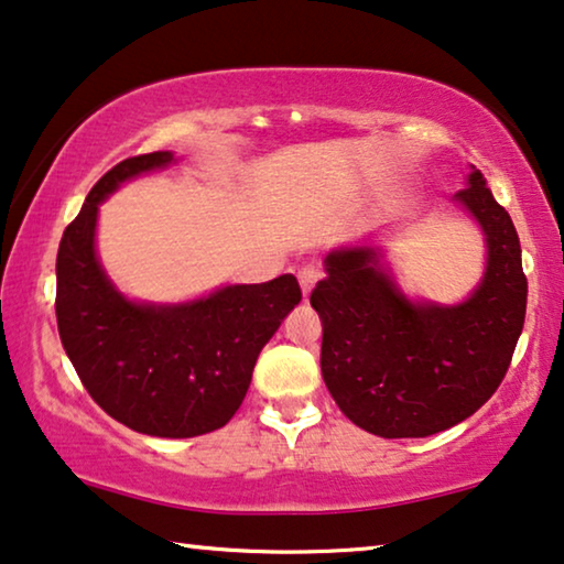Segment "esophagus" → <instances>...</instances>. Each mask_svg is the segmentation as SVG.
Returning a JSON list of instances; mask_svg holds the SVG:
<instances>
[{
	"label": "esophagus",
	"mask_w": 564,
	"mask_h": 564,
	"mask_svg": "<svg viewBox=\"0 0 564 564\" xmlns=\"http://www.w3.org/2000/svg\"><path fill=\"white\" fill-rule=\"evenodd\" d=\"M297 280H300V288H302V295H310V292H313V288H315V282L321 280V272H317V269H313V267H305V269H300L297 272Z\"/></svg>",
	"instance_id": "1"
}]
</instances>
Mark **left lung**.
Returning a JSON list of instances; mask_svg holds the SVG:
<instances>
[{"mask_svg": "<svg viewBox=\"0 0 564 564\" xmlns=\"http://www.w3.org/2000/svg\"><path fill=\"white\" fill-rule=\"evenodd\" d=\"M455 200L486 234L488 264L460 305L406 300L371 247L325 257L310 305L323 321L330 397L379 437H427L470 417L499 389L524 328L527 276L511 216L473 170Z\"/></svg>", "mask_w": 564, "mask_h": 564, "instance_id": "1", "label": "left lung"}]
</instances>
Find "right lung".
<instances>
[{
    "label": "right lung",
    "instance_id": "add662e5",
    "mask_svg": "<svg viewBox=\"0 0 564 564\" xmlns=\"http://www.w3.org/2000/svg\"><path fill=\"white\" fill-rule=\"evenodd\" d=\"M173 162L150 152L111 167L63 231L55 315L65 354L96 404L129 430L195 437L234 417L259 350L302 300L292 274L228 284L185 305L129 302L96 259V216L106 195Z\"/></svg>",
    "mask_w": 564,
    "mask_h": 564
}]
</instances>
